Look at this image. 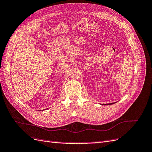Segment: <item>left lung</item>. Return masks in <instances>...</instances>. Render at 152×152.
Returning a JSON list of instances; mask_svg holds the SVG:
<instances>
[{
	"label": "left lung",
	"mask_w": 152,
	"mask_h": 152,
	"mask_svg": "<svg viewBox=\"0 0 152 152\" xmlns=\"http://www.w3.org/2000/svg\"><path fill=\"white\" fill-rule=\"evenodd\" d=\"M113 104V103H111V104H110V103H109V104Z\"/></svg>",
	"instance_id": "8db88e82"
}]
</instances>
